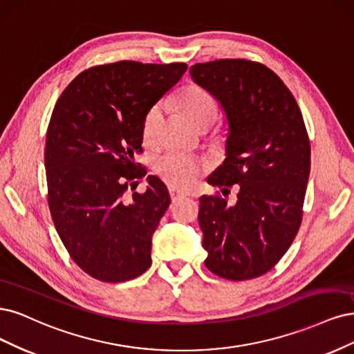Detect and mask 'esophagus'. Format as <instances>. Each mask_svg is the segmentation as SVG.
<instances>
[{"mask_svg":"<svg viewBox=\"0 0 354 354\" xmlns=\"http://www.w3.org/2000/svg\"><path fill=\"white\" fill-rule=\"evenodd\" d=\"M169 194H170V200H172V203H176L178 200L187 197V194L184 191H180V189L175 188V187H170L169 188Z\"/></svg>","mask_w":354,"mask_h":354,"instance_id":"1","label":"esophagus"}]
</instances>
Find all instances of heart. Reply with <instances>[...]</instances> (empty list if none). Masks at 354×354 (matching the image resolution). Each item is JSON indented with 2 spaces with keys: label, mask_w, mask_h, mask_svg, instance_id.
Instances as JSON below:
<instances>
[{
  "label": "heart",
  "mask_w": 354,
  "mask_h": 354,
  "mask_svg": "<svg viewBox=\"0 0 354 354\" xmlns=\"http://www.w3.org/2000/svg\"><path fill=\"white\" fill-rule=\"evenodd\" d=\"M179 102L189 119L198 124L204 119L216 116V101L206 89L200 86H188L180 94ZM163 123V113L160 106H154L147 111L142 124V136L147 144H154L158 138ZM156 172L167 184L175 187H189L200 176L204 167L203 162L184 153L169 151L156 160Z\"/></svg>",
  "instance_id": "obj_1"
}]
</instances>
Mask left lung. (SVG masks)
I'll return each instance as SVG.
<instances>
[{
  "instance_id": "8db88e82",
  "label": "left lung",
  "mask_w": 354,
  "mask_h": 354,
  "mask_svg": "<svg viewBox=\"0 0 354 354\" xmlns=\"http://www.w3.org/2000/svg\"><path fill=\"white\" fill-rule=\"evenodd\" d=\"M194 82L221 102L226 158L207 178L236 203L200 198L204 265L230 281L263 275L287 253L303 218L310 142L301 111L277 73L257 62L225 59L189 67Z\"/></svg>"
}]
</instances>
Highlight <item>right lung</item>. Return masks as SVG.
Listing matches in <instances>:
<instances>
[{"mask_svg": "<svg viewBox=\"0 0 354 354\" xmlns=\"http://www.w3.org/2000/svg\"><path fill=\"white\" fill-rule=\"evenodd\" d=\"M185 63L118 62L79 73L55 102L45 141L48 206L75 263L102 282L140 277L170 204L166 185L135 163L147 111L178 84ZM133 194H131L130 192Z\"/></svg>", "mask_w": 354, "mask_h": 354, "instance_id": "add662e5", "label": "right lung"}]
</instances>
